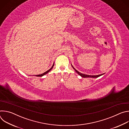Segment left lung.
Returning <instances> with one entry per match:
<instances>
[{
	"instance_id": "obj_1",
	"label": "left lung",
	"mask_w": 129,
	"mask_h": 129,
	"mask_svg": "<svg viewBox=\"0 0 129 129\" xmlns=\"http://www.w3.org/2000/svg\"><path fill=\"white\" fill-rule=\"evenodd\" d=\"M73 67V66H72ZM73 68L75 69V70L76 71V72L78 73V74L80 75V76H81V77H82L83 78H89V77H90V78H98V77H99L100 76H102V75H104V74H102V75H97V76H91V75H85V74H83V73H81V72H79L78 70H77L74 67H73Z\"/></svg>"
}]
</instances>
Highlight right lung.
I'll return each mask as SVG.
<instances>
[{
	"label": "right lung",
	"mask_w": 129,
	"mask_h": 129,
	"mask_svg": "<svg viewBox=\"0 0 129 129\" xmlns=\"http://www.w3.org/2000/svg\"><path fill=\"white\" fill-rule=\"evenodd\" d=\"M53 65H54V64H53V65H52V66L49 69V70H48L47 71H45V72H44V73H42V74H41V75H36V76H37V77H42V76H44V75H46V73H47L52 68V67H53Z\"/></svg>",
	"instance_id": "obj_1"
}]
</instances>
